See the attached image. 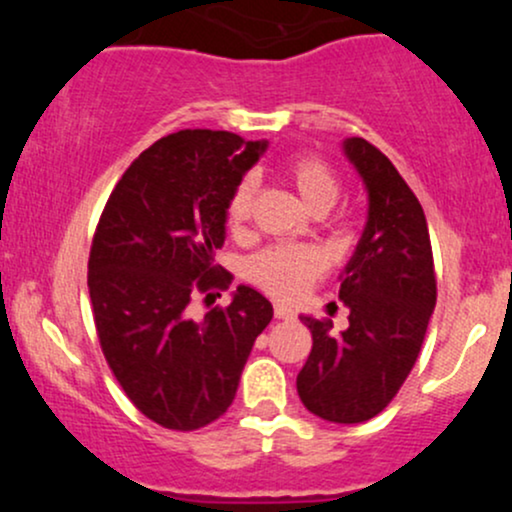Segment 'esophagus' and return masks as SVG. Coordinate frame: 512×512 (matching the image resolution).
Masks as SVG:
<instances>
[{
  "instance_id": "34e87169",
  "label": "esophagus",
  "mask_w": 512,
  "mask_h": 512,
  "mask_svg": "<svg viewBox=\"0 0 512 512\" xmlns=\"http://www.w3.org/2000/svg\"><path fill=\"white\" fill-rule=\"evenodd\" d=\"M274 315L279 317V320H291V317H293V310L289 308V305L276 303V305H274Z\"/></svg>"
}]
</instances>
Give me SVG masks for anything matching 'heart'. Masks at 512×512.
Listing matches in <instances>:
<instances>
[{
  "label": "heart",
  "mask_w": 512,
  "mask_h": 512,
  "mask_svg": "<svg viewBox=\"0 0 512 512\" xmlns=\"http://www.w3.org/2000/svg\"><path fill=\"white\" fill-rule=\"evenodd\" d=\"M286 180L303 199V204L315 214H325L334 207L342 195V182L337 173L325 161L313 156L291 158L284 166ZM255 202V182L250 178L240 180L236 190L231 192L226 202V223L231 231H238L248 223ZM325 269L322 255L313 248L303 245H276L260 252L250 262V279L264 291L276 298H293L305 291L310 281L317 279Z\"/></svg>",
  "instance_id": "obj_1"
}]
</instances>
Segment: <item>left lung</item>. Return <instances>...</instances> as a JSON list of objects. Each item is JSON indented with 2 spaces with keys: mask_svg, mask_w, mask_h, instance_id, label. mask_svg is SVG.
I'll return each instance as SVG.
<instances>
[{
  "mask_svg": "<svg viewBox=\"0 0 512 512\" xmlns=\"http://www.w3.org/2000/svg\"><path fill=\"white\" fill-rule=\"evenodd\" d=\"M344 154L368 192V219L344 267L339 298L349 327L301 320L313 349L296 378L310 414L332 424H361L380 414L414 368L436 308V272L419 199L383 151L366 139H344Z\"/></svg>",
  "mask_w": 512,
  "mask_h": 512,
  "instance_id": "1",
  "label": "left lung"
}]
</instances>
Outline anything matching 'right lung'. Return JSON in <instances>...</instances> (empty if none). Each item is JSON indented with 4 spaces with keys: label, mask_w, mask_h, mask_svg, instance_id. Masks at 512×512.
Returning <instances> with one entry per match:
<instances>
[{
    "label": "right lung",
    "mask_w": 512,
    "mask_h": 512,
    "mask_svg": "<svg viewBox=\"0 0 512 512\" xmlns=\"http://www.w3.org/2000/svg\"><path fill=\"white\" fill-rule=\"evenodd\" d=\"M267 142L180 129L125 170L105 204L88 293L110 370L146 419L173 431L216 421L236 397L272 303L238 286L228 308L190 315L195 293L228 289L214 262L226 240V202Z\"/></svg>",
    "instance_id": "add662e5"
}]
</instances>
